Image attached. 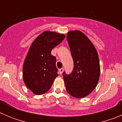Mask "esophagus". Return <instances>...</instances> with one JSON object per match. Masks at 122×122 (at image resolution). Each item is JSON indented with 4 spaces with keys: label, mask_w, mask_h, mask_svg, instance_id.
Returning a JSON list of instances; mask_svg holds the SVG:
<instances>
[{
    "label": "esophagus",
    "mask_w": 122,
    "mask_h": 122,
    "mask_svg": "<svg viewBox=\"0 0 122 122\" xmlns=\"http://www.w3.org/2000/svg\"><path fill=\"white\" fill-rule=\"evenodd\" d=\"M63 70H63V68H60V69H59V73H60V74H62V73L63 72Z\"/></svg>",
    "instance_id": "34e87169"
}]
</instances>
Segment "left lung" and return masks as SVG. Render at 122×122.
<instances>
[{
  "instance_id": "obj_1",
  "label": "left lung",
  "mask_w": 122,
  "mask_h": 122,
  "mask_svg": "<svg viewBox=\"0 0 122 122\" xmlns=\"http://www.w3.org/2000/svg\"><path fill=\"white\" fill-rule=\"evenodd\" d=\"M73 59L74 67L70 74L63 72V80L69 94L82 98L96 87L100 74V61L95 46L82 32L70 31L66 35Z\"/></svg>"
}]
</instances>
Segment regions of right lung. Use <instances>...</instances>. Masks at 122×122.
Masks as SVG:
<instances>
[{"instance_id": "1", "label": "right lung", "mask_w": 122, "mask_h": 122, "mask_svg": "<svg viewBox=\"0 0 122 122\" xmlns=\"http://www.w3.org/2000/svg\"><path fill=\"white\" fill-rule=\"evenodd\" d=\"M65 37L63 34L44 32L32 43L24 60L22 74L25 84L33 93L47 92L58 76L56 57L51 55V51Z\"/></svg>"}]
</instances>
